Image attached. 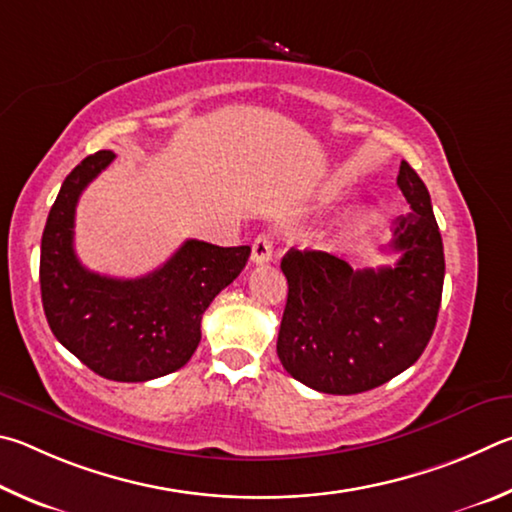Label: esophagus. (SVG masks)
Listing matches in <instances>:
<instances>
[{
  "label": "esophagus",
  "instance_id": "34e87169",
  "mask_svg": "<svg viewBox=\"0 0 512 512\" xmlns=\"http://www.w3.org/2000/svg\"><path fill=\"white\" fill-rule=\"evenodd\" d=\"M272 254H274L272 236H270V233H261V236L254 240V245H251V261H254L256 265L270 263Z\"/></svg>",
  "mask_w": 512,
  "mask_h": 512
}]
</instances>
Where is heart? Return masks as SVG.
I'll return each mask as SVG.
<instances>
[{
  "label": "heart",
  "instance_id": "1",
  "mask_svg": "<svg viewBox=\"0 0 512 512\" xmlns=\"http://www.w3.org/2000/svg\"><path fill=\"white\" fill-rule=\"evenodd\" d=\"M364 224H366V218H364V215H360V218H355V222L351 224V227L353 229H360V227H364Z\"/></svg>",
  "mask_w": 512,
  "mask_h": 512
}]
</instances>
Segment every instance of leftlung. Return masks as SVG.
I'll use <instances>...</instances> for the list:
<instances>
[{
  "label": "left lung",
  "mask_w": 512,
  "mask_h": 512,
  "mask_svg": "<svg viewBox=\"0 0 512 512\" xmlns=\"http://www.w3.org/2000/svg\"><path fill=\"white\" fill-rule=\"evenodd\" d=\"M398 186L411 206L393 224L396 265L353 270L326 251L290 249L276 353L306 387L351 396L409 369L429 344L441 308L445 256L423 179L407 161Z\"/></svg>",
  "instance_id": "left-lung-1"
}]
</instances>
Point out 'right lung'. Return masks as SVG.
<instances>
[{
    "label": "right lung",
    "instance_id": "add662e5",
    "mask_svg": "<svg viewBox=\"0 0 512 512\" xmlns=\"http://www.w3.org/2000/svg\"><path fill=\"white\" fill-rule=\"evenodd\" d=\"M114 157L94 152L60 186L42 233V308L51 333L87 369L114 382H146L191 360L204 310L242 272L251 249L186 240L139 279L87 270L74 251L76 204Z\"/></svg>",
    "mask_w": 512,
    "mask_h": 512
}]
</instances>
